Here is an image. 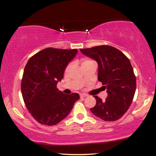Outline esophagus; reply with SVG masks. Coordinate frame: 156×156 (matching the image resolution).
Wrapping results in <instances>:
<instances>
[{
	"instance_id": "esophagus-1",
	"label": "esophagus",
	"mask_w": 156,
	"mask_h": 156,
	"mask_svg": "<svg viewBox=\"0 0 156 156\" xmlns=\"http://www.w3.org/2000/svg\"><path fill=\"white\" fill-rule=\"evenodd\" d=\"M80 97H81V98H84V97H88V95L87 94H80Z\"/></svg>"
}]
</instances>
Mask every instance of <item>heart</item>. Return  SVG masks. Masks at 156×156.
Wrapping results in <instances>:
<instances>
[{
  "mask_svg": "<svg viewBox=\"0 0 156 156\" xmlns=\"http://www.w3.org/2000/svg\"><path fill=\"white\" fill-rule=\"evenodd\" d=\"M90 61H92V60H90V59H84V60L82 62V64H85V63H88V62H90Z\"/></svg>",
  "mask_w": 156,
  "mask_h": 156,
  "instance_id": "b5f03b06",
  "label": "heart"
}]
</instances>
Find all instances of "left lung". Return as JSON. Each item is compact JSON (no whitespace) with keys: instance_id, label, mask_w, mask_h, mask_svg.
Listing matches in <instances>:
<instances>
[{"instance_id":"1","label":"left lung","mask_w":156,"mask_h":156,"mask_svg":"<svg viewBox=\"0 0 156 156\" xmlns=\"http://www.w3.org/2000/svg\"><path fill=\"white\" fill-rule=\"evenodd\" d=\"M80 51L97 62L98 80L108 94L104 101L94 96L97 103L90 111L105 121L118 120L130 107L136 90V78L130 61L123 53L109 45Z\"/></svg>"}]
</instances>
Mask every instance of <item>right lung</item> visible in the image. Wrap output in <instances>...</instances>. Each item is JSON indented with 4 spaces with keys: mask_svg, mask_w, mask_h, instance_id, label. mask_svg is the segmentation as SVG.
<instances>
[{
    "mask_svg": "<svg viewBox=\"0 0 156 156\" xmlns=\"http://www.w3.org/2000/svg\"><path fill=\"white\" fill-rule=\"evenodd\" d=\"M77 53L76 49L46 48L33 55L26 64L21 93L29 112L40 124H58L80 98L78 93L66 94L56 87Z\"/></svg>",
    "mask_w": 156,
    "mask_h": 156,
    "instance_id": "add662e5",
    "label": "right lung"
}]
</instances>
